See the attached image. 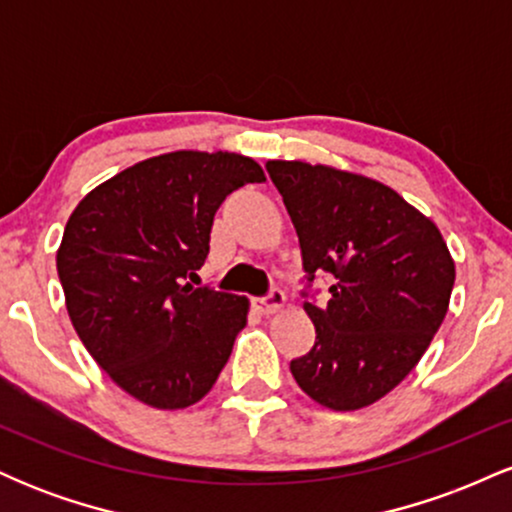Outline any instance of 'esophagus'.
Returning <instances> with one entry per match:
<instances>
[{
	"instance_id": "34e87169",
	"label": "esophagus",
	"mask_w": 512,
	"mask_h": 512,
	"mask_svg": "<svg viewBox=\"0 0 512 512\" xmlns=\"http://www.w3.org/2000/svg\"><path fill=\"white\" fill-rule=\"evenodd\" d=\"M284 303H286V296H284V291H281V289H272L267 293V296L255 298L257 313H262V315L276 313L279 308H284Z\"/></svg>"
}]
</instances>
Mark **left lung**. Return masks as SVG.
I'll return each mask as SVG.
<instances>
[{
	"label": "left lung",
	"instance_id": "obj_1",
	"mask_svg": "<svg viewBox=\"0 0 512 512\" xmlns=\"http://www.w3.org/2000/svg\"><path fill=\"white\" fill-rule=\"evenodd\" d=\"M267 173L298 233L303 308L315 325L293 378L322 407H368L407 378L448 313V245L378 180L301 161H269ZM317 273L331 274L327 304L314 298Z\"/></svg>",
	"mask_w": 512,
	"mask_h": 512
}]
</instances>
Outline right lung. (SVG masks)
<instances>
[{"instance_id":"right-lung-1","label":"right lung","mask_w":512,"mask_h":512,"mask_svg":"<svg viewBox=\"0 0 512 512\" xmlns=\"http://www.w3.org/2000/svg\"><path fill=\"white\" fill-rule=\"evenodd\" d=\"M264 173L252 158L175 151L122 170L81 199L57 274L88 354L122 390L185 409L211 390L248 322V298L192 286L223 199Z\"/></svg>"}]
</instances>
